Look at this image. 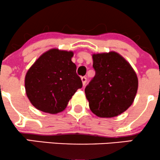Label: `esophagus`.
Masks as SVG:
<instances>
[{
	"instance_id": "esophagus-1",
	"label": "esophagus",
	"mask_w": 160,
	"mask_h": 160,
	"mask_svg": "<svg viewBox=\"0 0 160 160\" xmlns=\"http://www.w3.org/2000/svg\"><path fill=\"white\" fill-rule=\"evenodd\" d=\"M81 80H82V85L85 86L86 83V81H87V80H86V77H82Z\"/></svg>"
}]
</instances>
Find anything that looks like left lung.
I'll list each match as a JSON object with an SVG mask.
<instances>
[{
	"label": "left lung",
	"mask_w": 160,
	"mask_h": 160,
	"mask_svg": "<svg viewBox=\"0 0 160 160\" xmlns=\"http://www.w3.org/2000/svg\"><path fill=\"white\" fill-rule=\"evenodd\" d=\"M92 59L95 75L85 89L91 111L107 118L121 114L136 95V73L123 57L113 51L93 54Z\"/></svg>",
	"instance_id": "8db88e82"
}]
</instances>
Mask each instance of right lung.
<instances>
[{
	"label": "right lung",
	"instance_id": "1",
	"mask_svg": "<svg viewBox=\"0 0 160 160\" xmlns=\"http://www.w3.org/2000/svg\"><path fill=\"white\" fill-rule=\"evenodd\" d=\"M72 51L51 49L43 53L28 69L25 87L29 101L37 109L58 113L67 107L71 97L82 88Z\"/></svg>",
	"mask_w": 160,
	"mask_h": 160
}]
</instances>
